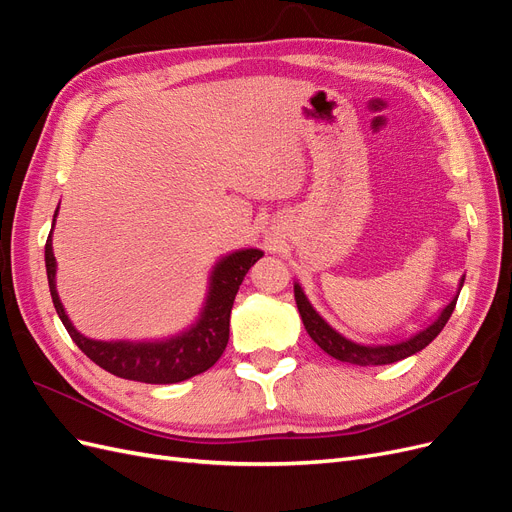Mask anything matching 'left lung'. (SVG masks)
<instances>
[{
  "label": "left lung",
  "mask_w": 512,
  "mask_h": 512,
  "mask_svg": "<svg viewBox=\"0 0 512 512\" xmlns=\"http://www.w3.org/2000/svg\"><path fill=\"white\" fill-rule=\"evenodd\" d=\"M463 280H466V275H461L457 294L451 299V303L444 305L442 312L433 318L427 327L418 329L416 333H412L404 339H399V342H384V344L354 342V339L333 329L331 324L316 312V307L312 305V301L307 299V294L299 282H294V301H297L299 314H301V320L305 324V331L309 333V337H312L324 352L331 354L333 359L352 363V365H361V367L391 365V363L408 359V356H412L416 352H421L425 346H429L433 339L440 335V331L444 329V324L448 322V318H451L453 309L457 305L459 292L463 288Z\"/></svg>",
  "instance_id": "1"
}]
</instances>
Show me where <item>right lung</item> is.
Returning a JSON list of instances; mask_svg holds the SVG:
<instances>
[{
  "label": "right lung",
  "mask_w": 512,
  "mask_h": 512,
  "mask_svg": "<svg viewBox=\"0 0 512 512\" xmlns=\"http://www.w3.org/2000/svg\"><path fill=\"white\" fill-rule=\"evenodd\" d=\"M59 207L53 215L51 235L44 245V265L55 312L64 322L72 342L108 374L147 384H175L203 374L218 363L228 344L230 309L235 303L245 273L265 252L258 247H241L215 260L207 277V294L198 316L188 327L156 339H94L74 327L57 292V260L53 254V228Z\"/></svg>",
  "instance_id": "add662e5"
}]
</instances>
